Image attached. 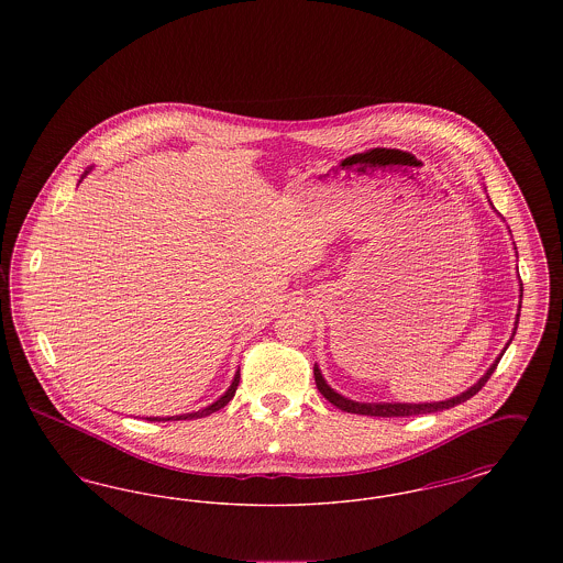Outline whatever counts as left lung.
<instances>
[{"label":"left lung","mask_w":563,"mask_h":563,"mask_svg":"<svg viewBox=\"0 0 563 563\" xmlns=\"http://www.w3.org/2000/svg\"><path fill=\"white\" fill-rule=\"evenodd\" d=\"M487 202H489V198H487ZM492 205V202H489ZM492 209H494V205H492ZM500 217V214H498ZM503 219V217H500ZM515 244V242H512ZM517 249V246H515ZM517 253V251H515ZM521 297H523V285H521V280H519V306H517V317H515V327H512V335H510L509 342H507V346L503 349V352L496 356V361L487 367V372L471 386V388H466L464 393H460V395H455V397H450V399H445V401H432V402H365V401H352L349 397H344V395H340L338 390H333L329 384H327V379L322 377L321 369H319V365L314 363V382H317V388L321 390L322 397L327 399V401L331 402V405H335L338 409H342V411H349V413H356V416H377V418H399V416H420V413H432V411H443V409H450V407H454V405H460V402L468 401L471 397H475L479 390H482L483 386H485V382L489 379V375L494 374V369L498 367V363H500V358H503V354L507 352L509 349L510 342H512V338H515V331H517V324H519V310H521Z\"/></svg>","instance_id":"1"}]
</instances>
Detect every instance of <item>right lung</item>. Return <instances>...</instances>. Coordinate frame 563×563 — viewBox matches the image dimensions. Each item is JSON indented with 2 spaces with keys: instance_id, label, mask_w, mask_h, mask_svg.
<instances>
[{
  "instance_id": "obj_1",
  "label": "right lung",
  "mask_w": 563,
  "mask_h": 563,
  "mask_svg": "<svg viewBox=\"0 0 563 563\" xmlns=\"http://www.w3.org/2000/svg\"><path fill=\"white\" fill-rule=\"evenodd\" d=\"M92 170V166H88V170H84V175H81V179L88 175ZM80 179V181H81ZM239 382H241V369L234 374V379H232V384L228 386V390L217 399V401L211 402V405H207V407H202V409H198V411H191V413H181V416H166V418H161V416H156V418H147L150 422H168V420H196V418H205V416H211L213 411H219L223 405H228V402L232 401V397H234V393H236V388H239Z\"/></svg>"
}]
</instances>
